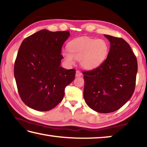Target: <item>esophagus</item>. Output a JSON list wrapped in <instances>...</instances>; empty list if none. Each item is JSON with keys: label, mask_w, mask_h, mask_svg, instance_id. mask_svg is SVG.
<instances>
[{"label": "esophagus", "mask_w": 147, "mask_h": 147, "mask_svg": "<svg viewBox=\"0 0 147 147\" xmlns=\"http://www.w3.org/2000/svg\"><path fill=\"white\" fill-rule=\"evenodd\" d=\"M82 75V73L80 71H78V70H77V71H76V77L81 76Z\"/></svg>", "instance_id": "obj_1"}]
</instances>
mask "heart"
<instances>
[{
	"label": "heart",
	"instance_id": "heart-1",
	"mask_svg": "<svg viewBox=\"0 0 147 147\" xmlns=\"http://www.w3.org/2000/svg\"><path fill=\"white\" fill-rule=\"evenodd\" d=\"M68 49L69 52H63L67 61L73 63L75 59L80 60L84 68L92 69L97 67L106 58L109 47L104 39L82 38L71 41Z\"/></svg>",
	"mask_w": 147,
	"mask_h": 147
}]
</instances>
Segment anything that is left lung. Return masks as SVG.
<instances>
[{"instance_id": "obj_1", "label": "left lung", "mask_w": 147, "mask_h": 147, "mask_svg": "<svg viewBox=\"0 0 147 147\" xmlns=\"http://www.w3.org/2000/svg\"><path fill=\"white\" fill-rule=\"evenodd\" d=\"M107 58L100 66L83 71L84 97L89 108L98 113L118 110L130 100L135 90L138 61L129 44L109 35Z\"/></svg>"}]
</instances>
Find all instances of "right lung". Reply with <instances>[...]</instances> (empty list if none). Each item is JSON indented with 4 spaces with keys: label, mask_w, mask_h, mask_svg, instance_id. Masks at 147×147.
<instances>
[{
    "label": "right lung",
    "mask_w": 147,
    "mask_h": 147,
    "mask_svg": "<svg viewBox=\"0 0 147 147\" xmlns=\"http://www.w3.org/2000/svg\"><path fill=\"white\" fill-rule=\"evenodd\" d=\"M69 31L41 30L27 37L20 46L14 76L20 97L30 108L51 110L63 99L65 88L74 80V69L60 66L61 47Z\"/></svg>",
    "instance_id": "1"
}]
</instances>
